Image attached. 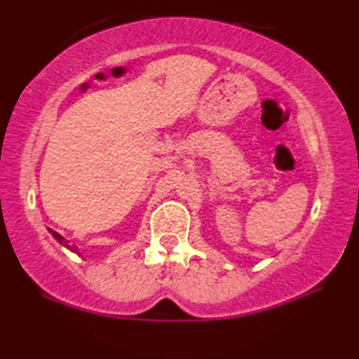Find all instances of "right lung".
Returning <instances> with one entry per match:
<instances>
[{"instance_id": "1", "label": "right lung", "mask_w": 359, "mask_h": 359, "mask_svg": "<svg viewBox=\"0 0 359 359\" xmlns=\"http://www.w3.org/2000/svg\"><path fill=\"white\" fill-rule=\"evenodd\" d=\"M48 231H50V234H52V236L55 237V239H57V241L60 242V244L65 245V247H67V249H69L72 252H76V254H79V252H78V247H74V245H68V241H65V237H63V236H60L57 231H53V229H48Z\"/></svg>"}]
</instances>
